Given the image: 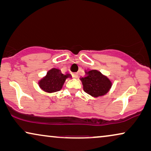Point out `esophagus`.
<instances>
[{
  "mask_svg": "<svg viewBox=\"0 0 151 151\" xmlns=\"http://www.w3.org/2000/svg\"><path fill=\"white\" fill-rule=\"evenodd\" d=\"M73 78H78V73H73Z\"/></svg>",
  "mask_w": 151,
  "mask_h": 151,
  "instance_id": "esophagus-1",
  "label": "esophagus"
}]
</instances>
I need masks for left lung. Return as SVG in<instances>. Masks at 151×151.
Segmentation results:
<instances>
[{"label":"left lung","instance_id":"1","mask_svg":"<svg viewBox=\"0 0 151 151\" xmlns=\"http://www.w3.org/2000/svg\"><path fill=\"white\" fill-rule=\"evenodd\" d=\"M85 75L80 79L84 91L92 97L103 96L111 89L112 82L100 71L96 69L85 71Z\"/></svg>","mask_w":151,"mask_h":151}]
</instances>
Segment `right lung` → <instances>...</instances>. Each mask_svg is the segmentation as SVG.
<instances>
[{
	"instance_id": "1",
	"label": "right lung",
	"mask_w": 151,
	"mask_h": 151,
	"mask_svg": "<svg viewBox=\"0 0 151 151\" xmlns=\"http://www.w3.org/2000/svg\"><path fill=\"white\" fill-rule=\"evenodd\" d=\"M68 78H71V74H63L60 69L53 68L48 71L45 77L39 80L38 85L41 89L47 93L57 92L62 89Z\"/></svg>"
}]
</instances>
